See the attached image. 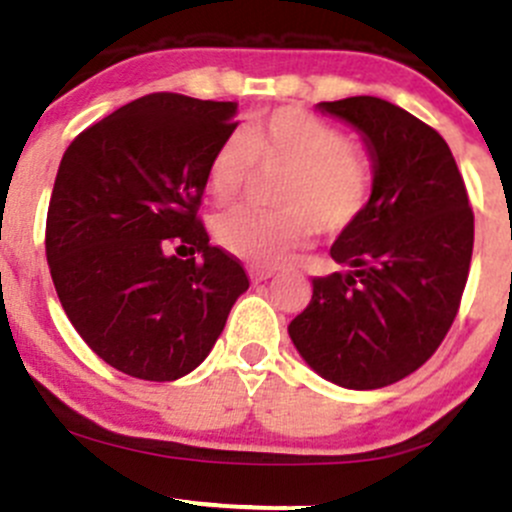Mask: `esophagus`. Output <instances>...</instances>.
Wrapping results in <instances>:
<instances>
[{
    "mask_svg": "<svg viewBox=\"0 0 512 512\" xmlns=\"http://www.w3.org/2000/svg\"><path fill=\"white\" fill-rule=\"evenodd\" d=\"M272 275H275L272 270H257V267H252V270H250L252 282H265V280H270Z\"/></svg>",
    "mask_w": 512,
    "mask_h": 512,
    "instance_id": "34e87169",
    "label": "esophagus"
}]
</instances>
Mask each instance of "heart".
Wrapping results in <instances>:
<instances>
[{"instance_id":"obj_1","label":"heart","mask_w":512,"mask_h":512,"mask_svg":"<svg viewBox=\"0 0 512 512\" xmlns=\"http://www.w3.org/2000/svg\"><path fill=\"white\" fill-rule=\"evenodd\" d=\"M257 167L282 170L277 210L235 207L215 222L227 252L252 265L272 267L305 245L312 232L340 235L370 207L375 167L330 119L300 107L272 109L245 135H227L207 165L212 197L230 202L255 180Z\"/></svg>"}]
</instances>
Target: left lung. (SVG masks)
Returning <instances> with one entry per match:
<instances>
[{
	"label": "left lung",
	"mask_w": 512,
	"mask_h": 512,
	"mask_svg": "<svg viewBox=\"0 0 512 512\" xmlns=\"http://www.w3.org/2000/svg\"><path fill=\"white\" fill-rule=\"evenodd\" d=\"M362 132L375 192L330 255L347 272L315 277L290 322L292 342L325 380L375 390L430 360L460 310L475 217L448 142L380 97L320 102Z\"/></svg>",
	"instance_id": "left-lung-1"
}]
</instances>
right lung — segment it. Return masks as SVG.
I'll use <instances>...</instances> for the list:
<instances>
[{"label": "right lung", "mask_w": 512, "mask_h": 512, "mask_svg": "<svg viewBox=\"0 0 512 512\" xmlns=\"http://www.w3.org/2000/svg\"><path fill=\"white\" fill-rule=\"evenodd\" d=\"M235 109L147 94L79 132L59 162L44 237L54 290L79 337L124 375L195 370L250 287L197 217Z\"/></svg>", "instance_id": "obj_1"}]
</instances>
